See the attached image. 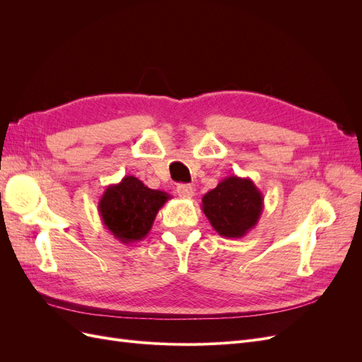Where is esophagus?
I'll return each instance as SVG.
<instances>
[{
    "mask_svg": "<svg viewBox=\"0 0 362 362\" xmlns=\"http://www.w3.org/2000/svg\"><path fill=\"white\" fill-rule=\"evenodd\" d=\"M177 192L181 198H192V196L194 194V189L190 184H178Z\"/></svg>",
    "mask_w": 362,
    "mask_h": 362,
    "instance_id": "1",
    "label": "esophagus"
}]
</instances>
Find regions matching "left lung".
<instances>
[{"instance_id": "1", "label": "left lung", "mask_w": 362, "mask_h": 362, "mask_svg": "<svg viewBox=\"0 0 362 362\" xmlns=\"http://www.w3.org/2000/svg\"><path fill=\"white\" fill-rule=\"evenodd\" d=\"M201 206L218 235L242 238L257 226L264 198L250 178L233 175L205 193Z\"/></svg>"}]
</instances>
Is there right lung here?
I'll use <instances>...</instances> for the list:
<instances>
[{
    "instance_id": "1",
    "label": "right lung",
    "mask_w": 362,
    "mask_h": 362,
    "mask_svg": "<svg viewBox=\"0 0 362 362\" xmlns=\"http://www.w3.org/2000/svg\"><path fill=\"white\" fill-rule=\"evenodd\" d=\"M170 194L152 190L133 175L108 185L98 202V211L104 226L120 243L141 242L152 228L160 208Z\"/></svg>"
}]
</instances>
